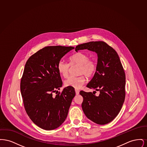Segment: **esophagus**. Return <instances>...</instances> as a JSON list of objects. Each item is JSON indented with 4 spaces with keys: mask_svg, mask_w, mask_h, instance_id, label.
<instances>
[{
    "mask_svg": "<svg viewBox=\"0 0 147 147\" xmlns=\"http://www.w3.org/2000/svg\"><path fill=\"white\" fill-rule=\"evenodd\" d=\"M75 90H76V94H77V95H79V90H78V89H76Z\"/></svg>",
    "mask_w": 147,
    "mask_h": 147,
    "instance_id": "obj_1",
    "label": "esophagus"
}]
</instances>
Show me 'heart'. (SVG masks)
I'll return each mask as SVG.
<instances>
[{
  "label": "heart",
  "instance_id": "1",
  "mask_svg": "<svg viewBox=\"0 0 147 147\" xmlns=\"http://www.w3.org/2000/svg\"><path fill=\"white\" fill-rule=\"evenodd\" d=\"M70 63H65L60 61L57 65L59 73L62 77L66 78L68 75L70 65L77 64L79 65L78 69V76H70L64 82L66 86H72L75 88H80L85 82V78L91 77L94 75L97 70V63L95 59L89 58V56L83 52H77L70 56L69 58Z\"/></svg>",
  "mask_w": 147,
  "mask_h": 147
}]
</instances>
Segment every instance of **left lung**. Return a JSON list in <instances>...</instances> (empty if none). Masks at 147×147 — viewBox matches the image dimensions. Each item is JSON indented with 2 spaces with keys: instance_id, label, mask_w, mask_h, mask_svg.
<instances>
[{
  "instance_id": "1",
  "label": "left lung",
  "mask_w": 147,
  "mask_h": 147,
  "mask_svg": "<svg viewBox=\"0 0 147 147\" xmlns=\"http://www.w3.org/2000/svg\"><path fill=\"white\" fill-rule=\"evenodd\" d=\"M87 49L98 55L97 70L86 86L99 91H81L82 104L85 116L98 125L111 122L120 111L125 98V73L116 51L103 41H92L78 45L76 51Z\"/></svg>"
}]
</instances>
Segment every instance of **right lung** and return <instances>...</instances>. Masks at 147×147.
<instances>
[{"label": "right lung", "instance_id": "obj_1", "mask_svg": "<svg viewBox=\"0 0 147 147\" xmlns=\"http://www.w3.org/2000/svg\"><path fill=\"white\" fill-rule=\"evenodd\" d=\"M73 47L47 46L27 61L21 78L20 90L25 109L31 121L45 130L61 126L67 118L76 92L70 87L53 96L62 81L57 65Z\"/></svg>", "mask_w": 147, "mask_h": 147}]
</instances>
